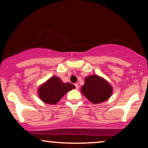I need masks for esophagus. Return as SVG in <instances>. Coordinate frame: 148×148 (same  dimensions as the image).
Segmentation results:
<instances>
[{
    "label": "esophagus",
    "instance_id": "obj_1",
    "mask_svg": "<svg viewBox=\"0 0 148 148\" xmlns=\"http://www.w3.org/2000/svg\"><path fill=\"white\" fill-rule=\"evenodd\" d=\"M75 88H76L77 90H78L79 88V86L78 84H75Z\"/></svg>",
    "mask_w": 148,
    "mask_h": 148
}]
</instances>
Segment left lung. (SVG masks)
Instances as JSON below:
<instances>
[{"label": "left lung", "mask_w": 148, "mask_h": 148, "mask_svg": "<svg viewBox=\"0 0 148 148\" xmlns=\"http://www.w3.org/2000/svg\"><path fill=\"white\" fill-rule=\"evenodd\" d=\"M82 94L94 104H99L108 100L112 93L110 85L96 75L87 77L85 84L81 88Z\"/></svg>", "instance_id": "1"}]
</instances>
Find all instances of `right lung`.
Listing matches in <instances>:
<instances>
[{
  "mask_svg": "<svg viewBox=\"0 0 148 148\" xmlns=\"http://www.w3.org/2000/svg\"><path fill=\"white\" fill-rule=\"evenodd\" d=\"M75 87L70 83L64 84L57 77H52L38 90L40 98L49 104H56L69 91Z\"/></svg>",
  "mask_w": 148,
  "mask_h": 148,
  "instance_id": "add662e5",
  "label": "right lung"
}]
</instances>
